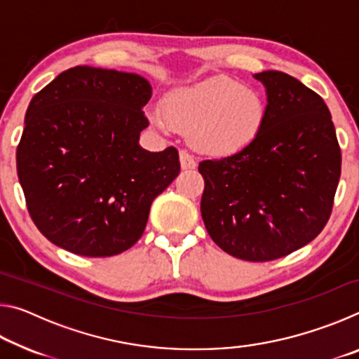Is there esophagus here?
Masks as SVG:
<instances>
[{"label": "esophagus", "mask_w": 359, "mask_h": 359, "mask_svg": "<svg viewBox=\"0 0 359 359\" xmlns=\"http://www.w3.org/2000/svg\"><path fill=\"white\" fill-rule=\"evenodd\" d=\"M179 158H180V166H182V169H194L196 168V161H194V158H193V155H190L188 154V151H185V150H182L180 154H179Z\"/></svg>", "instance_id": "obj_1"}]
</instances>
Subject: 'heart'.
<instances>
[{
	"label": "heart",
	"mask_w": 359,
	"mask_h": 359,
	"mask_svg": "<svg viewBox=\"0 0 359 359\" xmlns=\"http://www.w3.org/2000/svg\"><path fill=\"white\" fill-rule=\"evenodd\" d=\"M161 117L151 115L158 130L188 131L199 154L226 158L257 141L267 120V104L258 90L229 76H210L169 92Z\"/></svg>",
	"instance_id": "b5f03b06"
}]
</instances>
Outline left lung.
Listing matches in <instances>:
<instances>
[{
  "label": "left lung",
  "instance_id": "1",
  "mask_svg": "<svg viewBox=\"0 0 359 359\" xmlns=\"http://www.w3.org/2000/svg\"><path fill=\"white\" fill-rule=\"evenodd\" d=\"M253 77L266 88V125L241 154L199 163L201 215L222 250L271 261L309 244L325 228L342 156L321 96L280 71Z\"/></svg>",
  "mask_w": 359,
  "mask_h": 359
}]
</instances>
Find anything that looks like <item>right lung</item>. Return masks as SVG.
<instances>
[{
	"label": "right lung",
	"mask_w": 359,
	"mask_h": 359,
	"mask_svg": "<svg viewBox=\"0 0 359 359\" xmlns=\"http://www.w3.org/2000/svg\"><path fill=\"white\" fill-rule=\"evenodd\" d=\"M147 79L76 66L33 96L17 174L38 229L81 257H114L141 239L150 205L180 172L179 151L139 145Z\"/></svg>",
	"instance_id": "right-lung-1"
}]
</instances>
